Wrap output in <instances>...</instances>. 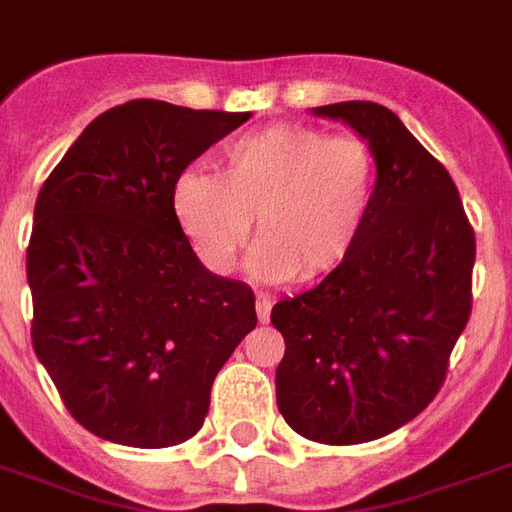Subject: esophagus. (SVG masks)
<instances>
[{
  "label": "esophagus",
  "mask_w": 512,
  "mask_h": 512,
  "mask_svg": "<svg viewBox=\"0 0 512 512\" xmlns=\"http://www.w3.org/2000/svg\"><path fill=\"white\" fill-rule=\"evenodd\" d=\"M271 308H273V300L268 295H257V319L260 324L271 319Z\"/></svg>",
  "instance_id": "esophagus-1"
}]
</instances>
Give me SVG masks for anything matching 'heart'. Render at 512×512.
Instances as JSON below:
<instances>
[{"mask_svg":"<svg viewBox=\"0 0 512 512\" xmlns=\"http://www.w3.org/2000/svg\"><path fill=\"white\" fill-rule=\"evenodd\" d=\"M374 154L361 138L273 124L231 140L220 177L185 170L172 212L196 255L228 273L257 217L255 271L268 281L327 279L356 252L374 196Z\"/></svg>","mask_w":512,"mask_h":512,"instance_id":"b5f03b06","label":"heart"}]
</instances>
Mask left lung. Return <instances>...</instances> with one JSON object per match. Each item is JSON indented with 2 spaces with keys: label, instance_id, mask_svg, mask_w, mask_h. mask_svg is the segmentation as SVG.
Returning a JSON list of instances; mask_svg holds the SVG:
<instances>
[{
  "label": "left lung",
  "instance_id": "left-lung-1",
  "mask_svg": "<svg viewBox=\"0 0 512 512\" xmlns=\"http://www.w3.org/2000/svg\"><path fill=\"white\" fill-rule=\"evenodd\" d=\"M369 143L372 209L356 252L303 295L273 305L284 335L276 401L319 444L374 441L414 420L444 385L470 319L476 236L452 175L390 108H313Z\"/></svg>",
  "mask_w": 512,
  "mask_h": 512
}]
</instances>
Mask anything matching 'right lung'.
Instances as JSON below:
<instances>
[{"instance_id":"add662e5","label":"right lung","mask_w":512,"mask_h":512,"mask_svg":"<svg viewBox=\"0 0 512 512\" xmlns=\"http://www.w3.org/2000/svg\"><path fill=\"white\" fill-rule=\"evenodd\" d=\"M252 114L164 100L108 108L36 196L26 273L36 358L82 428L164 449L199 433L209 390L255 329V295L199 263L172 185Z\"/></svg>"}]
</instances>
